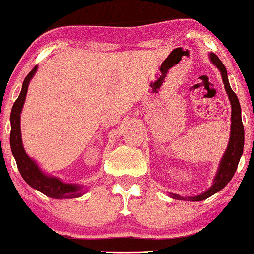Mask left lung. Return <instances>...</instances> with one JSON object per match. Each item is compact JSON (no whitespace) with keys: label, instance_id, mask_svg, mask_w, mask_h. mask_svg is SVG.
Segmentation results:
<instances>
[{"label":"left lung","instance_id":"obj_1","mask_svg":"<svg viewBox=\"0 0 254 254\" xmlns=\"http://www.w3.org/2000/svg\"><path fill=\"white\" fill-rule=\"evenodd\" d=\"M209 60L210 63L214 65L216 68L221 73L222 81H224L226 93H227L228 99L231 103V133H230V140H228L227 148L222 156L221 161H220L218 170L213 180L212 186L207 189L203 193L195 195V196H181V195L169 193V196L175 198V200H183V201H203L208 198L212 195L221 190L225 188V186L231 181L233 177L235 170H237L238 164H239L240 157L244 151V139H245V132H244V125L243 121H241V108L239 99H238L237 94L233 92L231 88L230 81H228L227 71L224 64L220 61V59L216 57L214 53H209Z\"/></svg>","mask_w":254,"mask_h":254}]
</instances>
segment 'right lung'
I'll return each mask as SVG.
<instances>
[{
    "instance_id": "1",
    "label": "right lung",
    "mask_w": 254,
    "mask_h": 254,
    "mask_svg": "<svg viewBox=\"0 0 254 254\" xmlns=\"http://www.w3.org/2000/svg\"><path fill=\"white\" fill-rule=\"evenodd\" d=\"M38 71V66H35L29 74L23 80L22 88L19 98L14 103L10 114V148L13 156L16 161L17 168L21 176L32 188L45 194L46 196L52 198H75L84 195L88 190L84 186L77 183L63 182L59 177L51 176L46 174L39 164L28 156L23 148L22 137H21V112H22L24 100H26L27 91H28L29 82Z\"/></svg>"
}]
</instances>
